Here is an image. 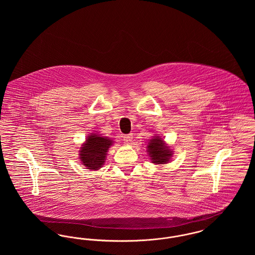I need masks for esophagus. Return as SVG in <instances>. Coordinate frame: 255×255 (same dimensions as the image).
<instances>
[{
    "label": "esophagus",
    "mask_w": 255,
    "mask_h": 255,
    "mask_svg": "<svg viewBox=\"0 0 255 255\" xmlns=\"http://www.w3.org/2000/svg\"><path fill=\"white\" fill-rule=\"evenodd\" d=\"M123 140H124V142L127 143V144L132 143V141H133V134H132V133L125 134V135L123 136Z\"/></svg>",
    "instance_id": "obj_1"
}]
</instances>
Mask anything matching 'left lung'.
<instances>
[{"mask_svg": "<svg viewBox=\"0 0 255 255\" xmlns=\"http://www.w3.org/2000/svg\"><path fill=\"white\" fill-rule=\"evenodd\" d=\"M147 152L151 161L155 164L167 163L173 155L171 149L159 135H155L150 139L147 145Z\"/></svg>", "mask_w": 255, "mask_h": 255, "instance_id": "1", "label": "left lung"}]
</instances>
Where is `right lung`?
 <instances>
[{
    "mask_svg": "<svg viewBox=\"0 0 255 255\" xmlns=\"http://www.w3.org/2000/svg\"><path fill=\"white\" fill-rule=\"evenodd\" d=\"M88 134L79 151V158L83 165L90 170L101 168L106 160L107 152L113 145V140L97 133Z\"/></svg>",
    "mask_w": 255,
    "mask_h": 255,
    "instance_id": "obj_1",
    "label": "right lung"
}]
</instances>
